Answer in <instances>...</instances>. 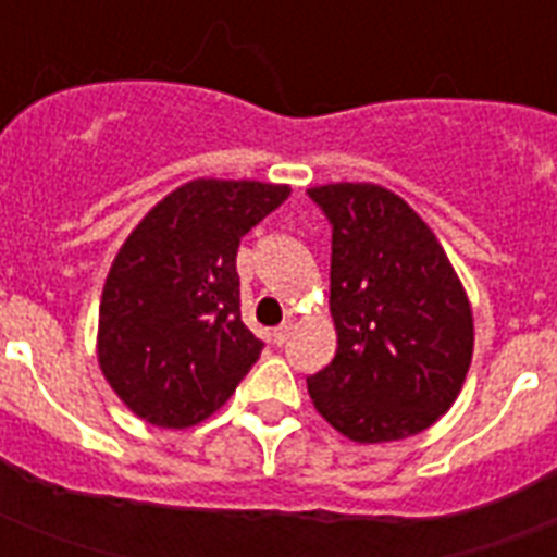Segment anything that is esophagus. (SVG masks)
Here are the masks:
<instances>
[{
	"label": "esophagus",
	"instance_id": "1",
	"mask_svg": "<svg viewBox=\"0 0 557 557\" xmlns=\"http://www.w3.org/2000/svg\"><path fill=\"white\" fill-rule=\"evenodd\" d=\"M292 330H295V321H283L277 330H274V335H271V338H274V344H277V347H283V344L288 341V335H292Z\"/></svg>",
	"mask_w": 557,
	"mask_h": 557
}]
</instances>
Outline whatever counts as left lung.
<instances>
[{"label":"left lung","mask_w":557,"mask_h":557,"mask_svg":"<svg viewBox=\"0 0 557 557\" xmlns=\"http://www.w3.org/2000/svg\"><path fill=\"white\" fill-rule=\"evenodd\" d=\"M332 227L338 349L306 379L318 413L352 442L422 433L462 389L474 321L457 271L413 208L379 185L312 187Z\"/></svg>","instance_id":"8db88e82"}]
</instances>
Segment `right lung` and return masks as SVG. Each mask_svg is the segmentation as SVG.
Instances as JSON below:
<instances>
[{"instance_id":"1","label":"right lung","mask_w":557,"mask_h":557,"mask_svg":"<svg viewBox=\"0 0 557 557\" xmlns=\"http://www.w3.org/2000/svg\"><path fill=\"white\" fill-rule=\"evenodd\" d=\"M286 185L196 178L141 219L109 269L98 358L121 401L159 428L225 405L262 344L239 318L236 248Z\"/></svg>"}]
</instances>
